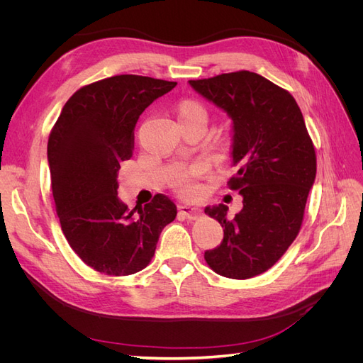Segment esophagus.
Listing matches in <instances>:
<instances>
[{
  "label": "esophagus",
  "mask_w": 363,
  "mask_h": 363,
  "mask_svg": "<svg viewBox=\"0 0 363 363\" xmlns=\"http://www.w3.org/2000/svg\"><path fill=\"white\" fill-rule=\"evenodd\" d=\"M179 211L180 213L188 218V219H196L200 215H201V211L199 207H194V206H188V204H183V206H179Z\"/></svg>",
  "instance_id": "esophagus-1"
}]
</instances>
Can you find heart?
Instances as JSON below:
<instances>
[{"instance_id": "1", "label": "heart", "mask_w": 363, "mask_h": 363, "mask_svg": "<svg viewBox=\"0 0 363 363\" xmlns=\"http://www.w3.org/2000/svg\"><path fill=\"white\" fill-rule=\"evenodd\" d=\"M179 113H180V116L200 115V116L206 118V108L199 101L188 100V101H183L180 104ZM206 172H207V164L203 162H196L192 164V167L182 171L177 177H175V180L172 183V188L180 196H183V199H188V200L199 199V196L201 195V184L199 180L201 177H204Z\"/></svg>"}]
</instances>
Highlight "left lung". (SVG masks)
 Returning a JSON list of instances; mask_svg holds the SVG:
<instances>
[{"label": "left lung", "instance_id": "left-lung-1", "mask_svg": "<svg viewBox=\"0 0 363 363\" xmlns=\"http://www.w3.org/2000/svg\"><path fill=\"white\" fill-rule=\"evenodd\" d=\"M189 84L233 119L238 172L227 184L244 199L232 221L225 204L204 208L224 228L204 259L219 276L251 279L276 265L300 233L316 175L313 142L295 98L265 77L236 71Z\"/></svg>", "mask_w": 363, "mask_h": 363}]
</instances>
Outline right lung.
I'll return each mask as SVG.
<instances>
[{"mask_svg": "<svg viewBox=\"0 0 363 363\" xmlns=\"http://www.w3.org/2000/svg\"><path fill=\"white\" fill-rule=\"evenodd\" d=\"M175 84L133 74L86 84L51 128L48 163L62 232L75 255L106 276L144 269L162 230L177 216L162 194L133 211L118 199V171L133 156L140 113Z\"/></svg>", "mask_w": 363, "mask_h": 363, "instance_id": "add662e5", "label": "right lung"}]
</instances>
